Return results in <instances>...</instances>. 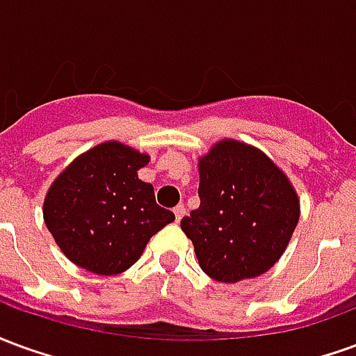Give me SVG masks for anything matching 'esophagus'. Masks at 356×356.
Returning a JSON list of instances; mask_svg holds the SVG:
<instances>
[{
	"mask_svg": "<svg viewBox=\"0 0 356 356\" xmlns=\"http://www.w3.org/2000/svg\"><path fill=\"white\" fill-rule=\"evenodd\" d=\"M173 213H175V221H181V219H183V217H185V213H186V209H185V206H183V204H179L177 208L173 209Z\"/></svg>",
	"mask_w": 356,
	"mask_h": 356,
	"instance_id": "1",
	"label": "esophagus"
}]
</instances>
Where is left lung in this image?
I'll list each match as a JSON object with an SVG mask.
<instances>
[{
	"instance_id": "1",
	"label": "left lung",
	"mask_w": 356,
	"mask_h": 356,
	"mask_svg": "<svg viewBox=\"0 0 356 356\" xmlns=\"http://www.w3.org/2000/svg\"><path fill=\"white\" fill-rule=\"evenodd\" d=\"M200 208L181 219L202 270L219 282L267 273L299 221L298 194L257 148L223 140L200 160Z\"/></svg>"
}]
</instances>
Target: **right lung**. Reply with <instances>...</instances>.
I'll list each match as a JSON object with an SVG mask.
<instances>
[{
	"label": "right lung",
	"mask_w": 356,
	"mask_h": 356,
	"mask_svg": "<svg viewBox=\"0 0 356 356\" xmlns=\"http://www.w3.org/2000/svg\"><path fill=\"white\" fill-rule=\"evenodd\" d=\"M147 154L104 143L74 160L51 185L43 219L65 255L97 275H118L147 242L175 221L156 204L154 186L137 177Z\"/></svg>",
	"instance_id": "1"
}]
</instances>
